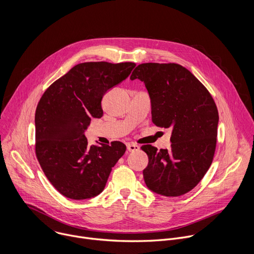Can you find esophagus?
Wrapping results in <instances>:
<instances>
[{
	"mask_svg": "<svg viewBox=\"0 0 254 254\" xmlns=\"http://www.w3.org/2000/svg\"><path fill=\"white\" fill-rule=\"evenodd\" d=\"M127 148L128 152H135V151L139 150V146H138V144H135V143H127Z\"/></svg>",
	"mask_w": 254,
	"mask_h": 254,
	"instance_id": "1",
	"label": "esophagus"
}]
</instances>
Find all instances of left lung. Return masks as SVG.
<instances>
[{"label": "left lung", "instance_id": "1", "mask_svg": "<svg viewBox=\"0 0 254 254\" xmlns=\"http://www.w3.org/2000/svg\"><path fill=\"white\" fill-rule=\"evenodd\" d=\"M130 79L146 85L153 123L172 127L169 150L140 148L149 157L144 183L163 196L184 195L198 185L213 161L219 122L215 101L188 69L176 63L139 64Z\"/></svg>", "mask_w": 254, "mask_h": 254}]
</instances>
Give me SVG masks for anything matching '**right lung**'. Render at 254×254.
I'll list each match as a JSON object with an SVG mask.
<instances>
[{
  "label": "right lung",
  "instance_id": "obj_1",
  "mask_svg": "<svg viewBox=\"0 0 254 254\" xmlns=\"http://www.w3.org/2000/svg\"><path fill=\"white\" fill-rule=\"evenodd\" d=\"M135 63L84 62L72 67L44 92L36 108V156L53 187L63 196L89 199L100 194L127 147L88 146L84 130L103 115L101 99L124 81Z\"/></svg>",
  "mask_w": 254,
  "mask_h": 254
}]
</instances>
